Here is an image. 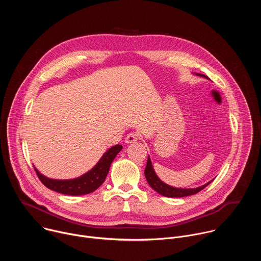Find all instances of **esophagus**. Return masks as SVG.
<instances>
[{
	"mask_svg": "<svg viewBox=\"0 0 261 261\" xmlns=\"http://www.w3.org/2000/svg\"><path fill=\"white\" fill-rule=\"evenodd\" d=\"M138 140V135L134 132H131L127 135V137L125 138V141L127 144H130V143H133V142H136Z\"/></svg>",
	"mask_w": 261,
	"mask_h": 261,
	"instance_id": "obj_1",
	"label": "esophagus"
}]
</instances>
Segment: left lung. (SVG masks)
I'll list each match as a JSON object with an SVG mask.
<instances>
[{
	"label": "left lung",
	"mask_w": 261,
	"mask_h": 261,
	"mask_svg": "<svg viewBox=\"0 0 261 261\" xmlns=\"http://www.w3.org/2000/svg\"><path fill=\"white\" fill-rule=\"evenodd\" d=\"M197 75L199 76H202V77H205L208 80L207 76L205 75H202V74H197ZM144 175H145V178L148 182V185L151 186V187L156 191L158 192L159 194L165 196V197H185V196H190V195H194L196 193H198L199 191H201L202 189H204L206 186L208 184L212 182L208 181L206 182L205 185L203 186H200V187H197V188H192V189H182V188H174V187H171V186H168L167 184L163 182L156 174L153 166H152V162H151V159L150 157L147 158V162H146V166H145V169H144Z\"/></svg>",
	"instance_id": "8db88e82"
}]
</instances>
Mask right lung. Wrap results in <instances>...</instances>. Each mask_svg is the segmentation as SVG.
I'll return each instance as SVG.
<instances>
[{"label":"right lung","instance_id":"1","mask_svg":"<svg viewBox=\"0 0 261 261\" xmlns=\"http://www.w3.org/2000/svg\"><path fill=\"white\" fill-rule=\"evenodd\" d=\"M123 146L121 144L114 145L104 153L98 163L84 175L72 179H53L41 174L34 166L35 171L42 184L50 190L66 195H85L94 192L98 189L106 178L109 167L114 159L121 152Z\"/></svg>","mask_w":261,"mask_h":261}]
</instances>
